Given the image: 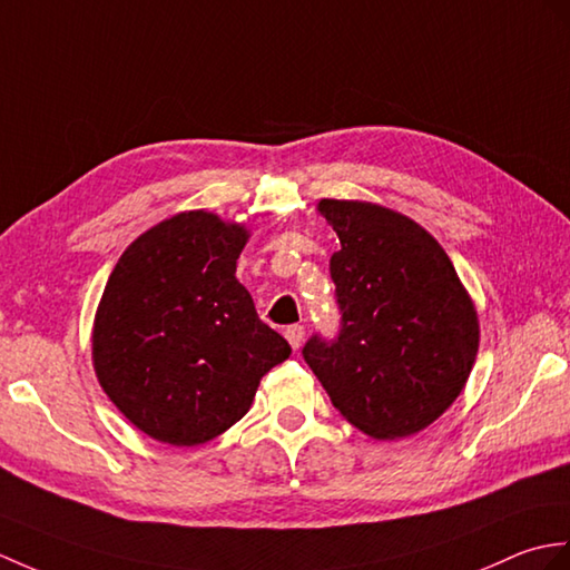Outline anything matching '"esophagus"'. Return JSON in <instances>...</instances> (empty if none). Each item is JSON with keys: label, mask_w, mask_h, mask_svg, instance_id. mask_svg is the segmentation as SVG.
<instances>
[{"label": "esophagus", "mask_w": 570, "mask_h": 570, "mask_svg": "<svg viewBox=\"0 0 570 570\" xmlns=\"http://www.w3.org/2000/svg\"><path fill=\"white\" fill-rule=\"evenodd\" d=\"M284 335L288 340V345L294 347V350H298L303 345V337H306V330H303V325H288L284 330Z\"/></svg>", "instance_id": "34e87169"}]
</instances>
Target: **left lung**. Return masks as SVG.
Listing matches in <instances>:
<instances>
[{"label": "left lung", "instance_id": "obj_1", "mask_svg": "<svg viewBox=\"0 0 570 570\" xmlns=\"http://www.w3.org/2000/svg\"><path fill=\"white\" fill-rule=\"evenodd\" d=\"M340 237L330 276L340 337L303 347L340 415L374 440L425 430L464 391L479 311L444 247L420 223L372 202L321 198Z\"/></svg>", "mask_w": 570, "mask_h": 570}]
</instances>
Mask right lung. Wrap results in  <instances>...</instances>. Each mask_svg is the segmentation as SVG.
<instances>
[{"label":"right lung","instance_id":"obj_1","mask_svg":"<svg viewBox=\"0 0 570 570\" xmlns=\"http://www.w3.org/2000/svg\"><path fill=\"white\" fill-rule=\"evenodd\" d=\"M245 223L181 210L138 235L104 286L91 327L99 386L153 440L198 446L255 401L288 342L237 282Z\"/></svg>","mask_w":570,"mask_h":570}]
</instances>
